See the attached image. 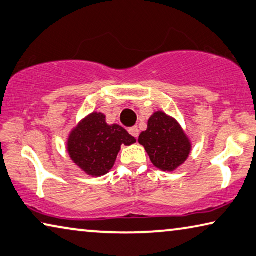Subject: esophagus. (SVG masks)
<instances>
[{
    "instance_id": "obj_1",
    "label": "esophagus",
    "mask_w": 256,
    "mask_h": 256,
    "mask_svg": "<svg viewBox=\"0 0 256 256\" xmlns=\"http://www.w3.org/2000/svg\"><path fill=\"white\" fill-rule=\"evenodd\" d=\"M128 133H130V134H131L132 136L138 138V136H139V128H138V126L130 128H128Z\"/></svg>"
}]
</instances>
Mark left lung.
Masks as SVG:
<instances>
[{"mask_svg":"<svg viewBox=\"0 0 256 256\" xmlns=\"http://www.w3.org/2000/svg\"><path fill=\"white\" fill-rule=\"evenodd\" d=\"M152 163L162 171L172 172L182 165L192 152V142L180 124L164 112H154L148 128L139 136Z\"/></svg>","mask_w":256,"mask_h":256,"instance_id":"8db88e82","label":"left lung"}]
</instances>
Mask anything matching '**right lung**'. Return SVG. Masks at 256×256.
I'll return each mask as SVG.
<instances>
[{"mask_svg":"<svg viewBox=\"0 0 256 256\" xmlns=\"http://www.w3.org/2000/svg\"><path fill=\"white\" fill-rule=\"evenodd\" d=\"M136 141L124 128L108 125L102 112H92L72 128L68 136L67 152L88 176H101L115 164L120 146H130Z\"/></svg>","mask_w":256,"mask_h":256,"instance_id":"add662e5","label":"right lung"}]
</instances>
